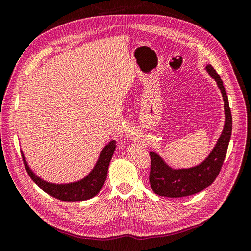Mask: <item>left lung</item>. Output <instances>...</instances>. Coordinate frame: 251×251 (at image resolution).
I'll list each match as a JSON object with an SVG mask.
<instances>
[{
	"instance_id": "obj_1",
	"label": "left lung",
	"mask_w": 251,
	"mask_h": 251,
	"mask_svg": "<svg viewBox=\"0 0 251 251\" xmlns=\"http://www.w3.org/2000/svg\"><path fill=\"white\" fill-rule=\"evenodd\" d=\"M205 70L217 82L218 88L222 93L224 101L225 123L222 134L211 150L208 156L198 165L187 169H173L166 163L163 158L155 151H150L151 172L150 184L153 192L159 196L169 198H181L203 191L216 180L221 171L228 148L231 131L232 117L229 109L223 81L211 65H206Z\"/></svg>"
}]
</instances>
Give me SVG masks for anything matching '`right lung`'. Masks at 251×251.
Listing matches in <instances>:
<instances>
[{
	"label": "right lung",
	"instance_id": "right-lung-1",
	"mask_svg": "<svg viewBox=\"0 0 251 251\" xmlns=\"http://www.w3.org/2000/svg\"><path fill=\"white\" fill-rule=\"evenodd\" d=\"M115 151V141L111 140L105 146L98 156L94 168L87 175L86 177L78 181L70 182V183H51L41 177L30 169V166L24 156V153L21 151L23 160H24L25 168L29 174L30 178L33 180L34 183L42 188L45 193L54 197V198L66 201V202H79L93 198L102 188L104 181L107 179L109 164L112 156Z\"/></svg>",
	"mask_w": 251,
	"mask_h": 251
}]
</instances>
